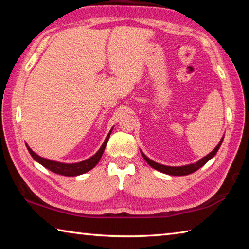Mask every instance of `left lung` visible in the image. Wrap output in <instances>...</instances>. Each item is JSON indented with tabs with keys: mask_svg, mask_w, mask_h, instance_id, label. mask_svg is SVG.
Masks as SVG:
<instances>
[{
	"mask_svg": "<svg viewBox=\"0 0 249 249\" xmlns=\"http://www.w3.org/2000/svg\"><path fill=\"white\" fill-rule=\"evenodd\" d=\"M223 140H224V136H223L221 138L220 142H218V145L214 148L212 151L209 155H206L205 157L201 158L200 160H197L196 162L195 163H190V165H185V166H180V167H171V166H165V165H161V163H158V162H155L154 160L149 159L147 156L142 153V151L141 150V153L142 155V157H144V159L147 161V163L151 167L154 168V169L158 170L160 172H162V174H166V175H170V176H187V175H190L192 174V172L196 171L197 169H200V168L202 166H204L206 162L209 161L210 159H212L214 156L216 155L217 150L220 149V147L222 145V142Z\"/></svg>",
	"mask_w": 249,
	"mask_h": 249,
	"instance_id": "left-lung-1",
	"label": "left lung"
}]
</instances>
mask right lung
<instances>
[{
    "label": "right lung",
    "instance_id": "obj_1",
    "mask_svg": "<svg viewBox=\"0 0 249 249\" xmlns=\"http://www.w3.org/2000/svg\"><path fill=\"white\" fill-rule=\"evenodd\" d=\"M112 130H113V128L108 132L107 136V138H105V141L102 144V146L100 147V149L96 151V153L92 156V157H90L89 159L83 160V161L75 162V163H64V162H58V161H53V160L43 158V157H40V156L34 153V151L29 148V146L27 144H26V147L29 151V154L32 155V157L35 159L37 162H39L41 166L47 168L48 170L54 172V174L61 175V176L75 177V176L86 174V172L90 171L91 169H93V168L98 165V162L100 161V159H101V157H102V155L104 153L105 146H107V141L109 138V135H111V133H112Z\"/></svg>",
    "mask_w": 249,
    "mask_h": 249
}]
</instances>
